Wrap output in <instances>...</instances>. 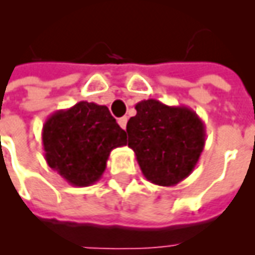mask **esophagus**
Here are the masks:
<instances>
[{"instance_id": "esophagus-1", "label": "esophagus", "mask_w": 255, "mask_h": 255, "mask_svg": "<svg viewBox=\"0 0 255 255\" xmlns=\"http://www.w3.org/2000/svg\"><path fill=\"white\" fill-rule=\"evenodd\" d=\"M127 117H120L119 119V126L123 128V129H126V127H127Z\"/></svg>"}]
</instances>
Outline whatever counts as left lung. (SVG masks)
Masks as SVG:
<instances>
[{"instance_id": "8db88e82", "label": "left lung", "mask_w": 255, "mask_h": 255, "mask_svg": "<svg viewBox=\"0 0 255 255\" xmlns=\"http://www.w3.org/2000/svg\"><path fill=\"white\" fill-rule=\"evenodd\" d=\"M127 123L128 146L143 176L153 184L171 187L191 175L202 154L205 124L191 108L168 106L157 100L135 105Z\"/></svg>"}]
</instances>
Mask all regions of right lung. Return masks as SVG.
I'll use <instances>...</instances> for the list:
<instances>
[{
    "instance_id": "1",
    "label": "right lung",
    "mask_w": 255,
    "mask_h": 255,
    "mask_svg": "<svg viewBox=\"0 0 255 255\" xmlns=\"http://www.w3.org/2000/svg\"><path fill=\"white\" fill-rule=\"evenodd\" d=\"M42 143L53 171L71 186L87 187L102 177L112 150L127 144V133L105 105L80 101L47 117Z\"/></svg>"
}]
</instances>
